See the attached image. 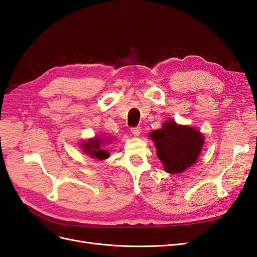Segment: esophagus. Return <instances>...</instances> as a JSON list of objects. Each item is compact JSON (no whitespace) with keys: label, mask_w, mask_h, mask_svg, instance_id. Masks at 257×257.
I'll return each mask as SVG.
<instances>
[{"label":"esophagus","mask_w":257,"mask_h":257,"mask_svg":"<svg viewBox=\"0 0 257 257\" xmlns=\"http://www.w3.org/2000/svg\"><path fill=\"white\" fill-rule=\"evenodd\" d=\"M131 132H132V134H133L134 136H139V134H141V132H142V128L139 127V126L132 127Z\"/></svg>","instance_id":"34e87169"}]
</instances>
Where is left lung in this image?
<instances>
[{
    "label": "left lung",
    "instance_id": "8db88e82",
    "mask_svg": "<svg viewBox=\"0 0 257 257\" xmlns=\"http://www.w3.org/2000/svg\"><path fill=\"white\" fill-rule=\"evenodd\" d=\"M157 155L169 174H180L195 164L203 149L204 136L196 128L167 120L162 128L150 133Z\"/></svg>",
    "mask_w": 257,
    "mask_h": 257
}]
</instances>
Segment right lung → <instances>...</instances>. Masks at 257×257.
<instances>
[{"mask_svg":"<svg viewBox=\"0 0 257 257\" xmlns=\"http://www.w3.org/2000/svg\"><path fill=\"white\" fill-rule=\"evenodd\" d=\"M110 142V138L95 136V138H91L89 141L81 144V148L84 153H87L89 157L95 160H105L109 158V152L104 149L103 146Z\"/></svg>","mask_w":257,"mask_h":257,"instance_id":"add662e5","label":"right lung"}]
</instances>
